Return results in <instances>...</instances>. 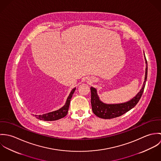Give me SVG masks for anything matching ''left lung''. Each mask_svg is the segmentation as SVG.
I'll list each match as a JSON object with an SVG mask.
<instances>
[{"label": "left lung", "instance_id": "1", "mask_svg": "<svg viewBox=\"0 0 161 161\" xmlns=\"http://www.w3.org/2000/svg\"><path fill=\"white\" fill-rule=\"evenodd\" d=\"M144 56L146 63V71L145 77L143 84L139 92L133 97L131 100L120 103H106L103 102L97 93V91L95 88L91 87V105L92 111L93 114L98 117L103 119H111L119 116L125 114L131 109L134 108L140 100L142 94L144 91L146 82L147 75V63L146 59L145 54L144 53Z\"/></svg>", "mask_w": 161, "mask_h": 161}]
</instances>
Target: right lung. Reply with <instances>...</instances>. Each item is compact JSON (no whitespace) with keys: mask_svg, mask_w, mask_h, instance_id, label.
<instances>
[{"mask_svg":"<svg viewBox=\"0 0 161 161\" xmlns=\"http://www.w3.org/2000/svg\"><path fill=\"white\" fill-rule=\"evenodd\" d=\"M75 89H76L75 87L72 89V90L69 93L68 97L67 98L65 104L61 108H59L57 110H55V111H53V112H49L47 114H43V115H33L35 116H36V118H38V119H41V120H43V121H55V120L59 119L66 116L68 112L70 99L72 97L73 93L75 91Z\"/></svg>","mask_w":161,"mask_h":161,"instance_id":"add662e5","label":"right lung"}]
</instances>
